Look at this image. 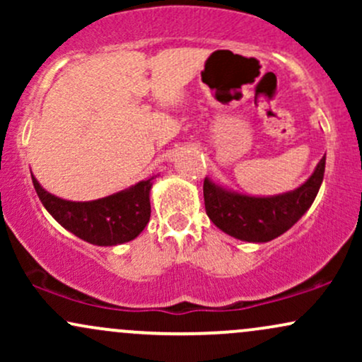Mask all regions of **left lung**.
I'll return each mask as SVG.
<instances>
[{"instance_id":"obj_1","label":"left lung","mask_w":362,"mask_h":362,"mask_svg":"<svg viewBox=\"0 0 362 362\" xmlns=\"http://www.w3.org/2000/svg\"><path fill=\"white\" fill-rule=\"evenodd\" d=\"M325 173V156L311 177L293 192L252 197L214 185L204 178L206 213L219 230L243 242L264 243L281 236L301 218L317 197Z\"/></svg>"}]
</instances>
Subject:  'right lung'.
I'll list each match as a JSON object with an SVG mask.
<instances>
[{
	"label": "right lung",
	"mask_w": 362,
	"mask_h": 362,
	"mask_svg": "<svg viewBox=\"0 0 362 362\" xmlns=\"http://www.w3.org/2000/svg\"><path fill=\"white\" fill-rule=\"evenodd\" d=\"M32 182L40 202L62 228L98 247L131 242L144 230L151 216L149 190L153 178L90 202L64 201L44 190L34 175Z\"/></svg>",
	"instance_id": "obj_1"
}]
</instances>
